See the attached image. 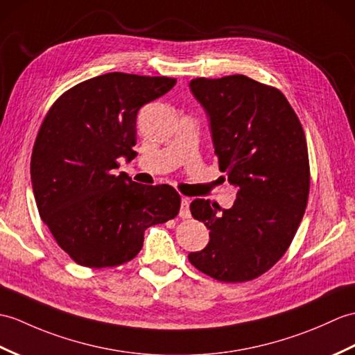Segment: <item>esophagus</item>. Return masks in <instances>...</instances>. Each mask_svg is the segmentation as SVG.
Returning <instances> with one entry per match:
<instances>
[{"mask_svg":"<svg viewBox=\"0 0 355 355\" xmlns=\"http://www.w3.org/2000/svg\"><path fill=\"white\" fill-rule=\"evenodd\" d=\"M178 215H180V218H183V219L191 218V210H189V200H187V198H183V200H181Z\"/></svg>","mask_w":355,"mask_h":355,"instance_id":"esophagus-1","label":"esophagus"}]
</instances>
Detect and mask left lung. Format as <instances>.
Instances as JSON below:
<instances>
[{
  "mask_svg": "<svg viewBox=\"0 0 355 355\" xmlns=\"http://www.w3.org/2000/svg\"><path fill=\"white\" fill-rule=\"evenodd\" d=\"M189 87L209 116L219 169L237 187L232 209L192 201V216L210 230V241L189 261L218 282H250L283 257L306 211V136L275 87L239 73L195 78Z\"/></svg>",
  "mask_w": 355,
  "mask_h": 355,
  "instance_id": "obj_1",
  "label": "left lung"
}]
</instances>
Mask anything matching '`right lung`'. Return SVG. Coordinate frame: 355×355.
Masks as SVG:
<instances>
[{"mask_svg": "<svg viewBox=\"0 0 355 355\" xmlns=\"http://www.w3.org/2000/svg\"><path fill=\"white\" fill-rule=\"evenodd\" d=\"M175 78L110 72L83 81L57 100L31 154L39 215L55 242L81 266L113 268L135 259L148 227L174 219L180 195L169 184L145 186L118 159L137 153L140 107L175 86Z\"/></svg>", "mask_w": 355, "mask_h": 355, "instance_id": "add662e5", "label": "right lung"}]
</instances>
